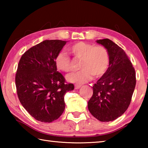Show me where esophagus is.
I'll list each match as a JSON object with an SVG mask.
<instances>
[{"instance_id": "obj_1", "label": "esophagus", "mask_w": 148, "mask_h": 148, "mask_svg": "<svg viewBox=\"0 0 148 148\" xmlns=\"http://www.w3.org/2000/svg\"><path fill=\"white\" fill-rule=\"evenodd\" d=\"M81 87H82L81 85H78V84H76V85H75V89H79Z\"/></svg>"}]
</instances>
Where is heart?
I'll return each mask as SVG.
<instances>
[{"label":"heart","mask_w":148,"mask_h":148,"mask_svg":"<svg viewBox=\"0 0 148 148\" xmlns=\"http://www.w3.org/2000/svg\"><path fill=\"white\" fill-rule=\"evenodd\" d=\"M75 58L80 60L79 71L70 74L67 80L72 83L82 84L89 82L92 76L98 77L106 72L110 64V54L102 46L78 42L69 47ZM55 64L60 71L68 72L71 70V61L64 52H59L55 58Z\"/></svg>","instance_id":"obj_1"}]
</instances>
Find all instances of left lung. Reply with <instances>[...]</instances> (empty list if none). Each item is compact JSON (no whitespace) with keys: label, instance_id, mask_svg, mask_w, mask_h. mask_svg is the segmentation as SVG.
Listing matches in <instances>:
<instances>
[{"label":"left lung","instance_id":"left-lung-1","mask_svg":"<svg viewBox=\"0 0 148 148\" xmlns=\"http://www.w3.org/2000/svg\"><path fill=\"white\" fill-rule=\"evenodd\" d=\"M97 42L108 49L110 64L92 86L93 94L88 102V109L100 121L108 122L118 118L128 108L136 86V74L121 47L108 38Z\"/></svg>","mask_w":148,"mask_h":148}]
</instances>
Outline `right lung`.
Returning <instances> with one entry per match:
<instances>
[{"instance_id":"obj_1","label":"right lung","mask_w":148,"mask_h":148,"mask_svg":"<svg viewBox=\"0 0 148 148\" xmlns=\"http://www.w3.org/2000/svg\"><path fill=\"white\" fill-rule=\"evenodd\" d=\"M66 41L47 40L27 50L21 56L16 75L20 102L31 116L44 123L56 120L63 113L66 92L72 84H66L57 71L55 58Z\"/></svg>"}]
</instances>
